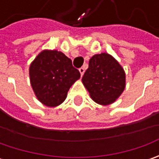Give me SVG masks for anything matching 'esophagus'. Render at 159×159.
I'll return each instance as SVG.
<instances>
[{
	"label": "esophagus",
	"mask_w": 159,
	"mask_h": 159,
	"mask_svg": "<svg viewBox=\"0 0 159 159\" xmlns=\"http://www.w3.org/2000/svg\"><path fill=\"white\" fill-rule=\"evenodd\" d=\"M80 75L81 77L83 76V74H84V72H85V68L84 67H81V68H80Z\"/></svg>",
	"instance_id": "obj_1"
}]
</instances>
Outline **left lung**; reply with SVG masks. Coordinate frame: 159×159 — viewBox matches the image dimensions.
Segmentation results:
<instances>
[{
	"label": "left lung",
	"mask_w": 159,
	"mask_h": 159,
	"mask_svg": "<svg viewBox=\"0 0 159 159\" xmlns=\"http://www.w3.org/2000/svg\"><path fill=\"white\" fill-rule=\"evenodd\" d=\"M82 83L93 101L101 105H109L116 101L125 89V70L110 54H96L89 60Z\"/></svg>",
	"instance_id": "1"
}]
</instances>
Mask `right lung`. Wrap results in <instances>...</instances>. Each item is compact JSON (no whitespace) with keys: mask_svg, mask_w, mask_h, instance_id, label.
I'll list each match as a JSON object with an SVG mask.
<instances>
[{"mask_svg":"<svg viewBox=\"0 0 159 159\" xmlns=\"http://www.w3.org/2000/svg\"><path fill=\"white\" fill-rule=\"evenodd\" d=\"M29 76L37 99L48 107H57L66 99L80 73L64 53L44 49L30 64Z\"/></svg>","mask_w":159,"mask_h":159,"instance_id":"add662e5","label":"right lung"}]
</instances>
